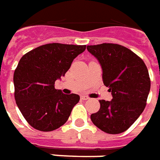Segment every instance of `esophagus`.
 I'll use <instances>...</instances> for the list:
<instances>
[{
    "label": "esophagus",
    "mask_w": 160,
    "mask_h": 160,
    "mask_svg": "<svg viewBox=\"0 0 160 160\" xmlns=\"http://www.w3.org/2000/svg\"><path fill=\"white\" fill-rule=\"evenodd\" d=\"M81 99L82 100H89V97L87 96H81Z\"/></svg>",
    "instance_id": "34e87169"
}]
</instances>
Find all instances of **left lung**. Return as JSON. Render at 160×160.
<instances>
[{
	"label": "left lung",
	"mask_w": 160,
	"mask_h": 160,
	"mask_svg": "<svg viewBox=\"0 0 160 160\" xmlns=\"http://www.w3.org/2000/svg\"><path fill=\"white\" fill-rule=\"evenodd\" d=\"M98 60L104 85L113 99L100 100V109L90 119L102 131L116 134L124 132L139 118L150 91L149 73L143 60L131 50L117 44L88 46Z\"/></svg>",
	"instance_id": "8db88e82"
}]
</instances>
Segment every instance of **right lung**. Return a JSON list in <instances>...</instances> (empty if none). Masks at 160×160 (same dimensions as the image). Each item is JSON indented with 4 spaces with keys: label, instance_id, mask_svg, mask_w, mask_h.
<instances>
[{
    "label": "right lung",
    "instance_id": "add662e5",
    "mask_svg": "<svg viewBox=\"0 0 160 160\" xmlns=\"http://www.w3.org/2000/svg\"><path fill=\"white\" fill-rule=\"evenodd\" d=\"M85 49L86 46L52 43L38 46L20 58L13 74L14 98L32 128L49 132L67 122L80 96L56 89L55 82Z\"/></svg>",
    "mask_w": 160,
    "mask_h": 160
}]
</instances>
